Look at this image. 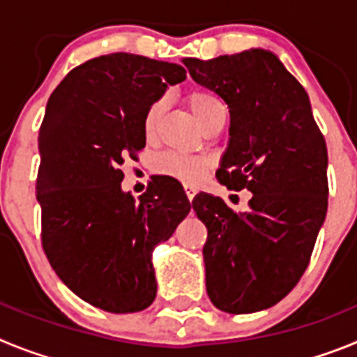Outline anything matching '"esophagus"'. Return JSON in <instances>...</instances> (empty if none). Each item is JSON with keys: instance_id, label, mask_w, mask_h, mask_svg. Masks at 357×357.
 <instances>
[{"instance_id": "esophagus-1", "label": "esophagus", "mask_w": 357, "mask_h": 357, "mask_svg": "<svg viewBox=\"0 0 357 357\" xmlns=\"http://www.w3.org/2000/svg\"><path fill=\"white\" fill-rule=\"evenodd\" d=\"M185 197H188V200L191 202L195 198V195H197V191H195V188H191V185H185Z\"/></svg>"}]
</instances>
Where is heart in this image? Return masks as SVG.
<instances>
[{
    "label": "heart",
    "mask_w": 357,
    "mask_h": 357,
    "mask_svg": "<svg viewBox=\"0 0 357 357\" xmlns=\"http://www.w3.org/2000/svg\"><path fill=\"white\" fill-rule=\"evenodd\" d=\"M188 105L202 127L207 125L214 116L227 112L222 100L213 91L207 89L191 91L188 94ZM162 102H155L148 107L143 119V130L148 139H151L155 135L160 118H162ZM207 168H209V160L207 159H204V157L184 155V153H166V155H160L155 160L157 173L172 176V178H176V181H181L189 185L197 184L202 176H204V173L207 172Z\"/></svg>",
    "instance_id": "obj_1"
}]
</instances>
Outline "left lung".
<instances>
[{
	"label": "left lung",
	"instance_id": "obj_1",
	"mask_svg": "<svg viewBox=\"0 0 357 357\" xmlns=\"http://www.w3.org/2000/svg\"><path fill=\"white\" fill-rule=\"evenodd\" d=\"M184 64L229 105L230 137L216 178L252 193L247 213L220 197H195L207 227V295L225 313L263 311L301 280L326 220V139L307 93L275 53L252 48Z\"/></svg>",
	"mask_w": 357,
	"mask_h": 357
}]
</instances>
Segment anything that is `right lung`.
Segmentation results:
<instances>
[{
    "label": "right lung",
    "mask_w": 357,
    "mask_h": 357,
    "mask_svg": "<svg viewBox=\"0 0 357 357\" xmlns=\"http://www.w3.org/2000/svg\"><path fill=\"white\" fill-rule=\"evenodd\" d=\"M178 64L110 53L66 75L39 130L37 202L43 248L61 280L109 313L143 311L157 295L151 252L191 211L182 185L150 182L135 200L121 189V166L146 144L143 119Z\"/></svg>",
    "instance_id": "1"
}]
</instances>
